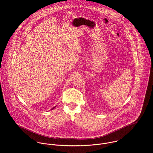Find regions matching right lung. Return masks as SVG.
<instances>
[{
  "label": "right lung",
  "mask_w": 153,
  "mask_h": 153,
  "mask_svg": "<svg viewBox=\"0 0 153 153\" xmlns=\"http://www.w3.org/2000/svg\"><path fill=\"white\" fill-rule=\"evenodd\" d=\"M55 107H53V108H52V109H51V110H53V108H55Z\"/></svg>",
  "instance_id": "obj_1"
}]
</instances>
